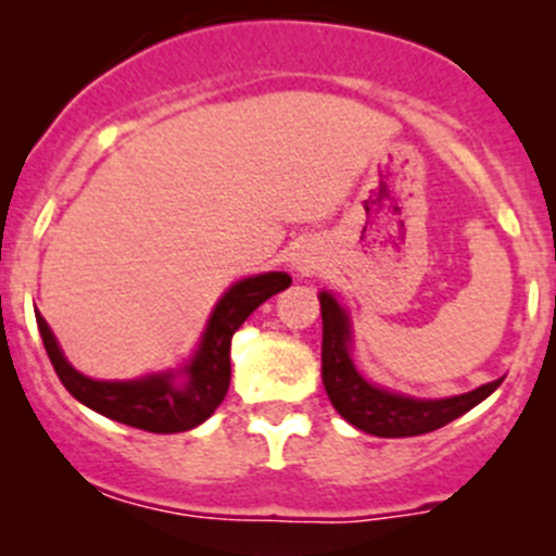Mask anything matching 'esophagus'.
<instances>
[{
    "instance_id": "obj_1",
    "label": "esophagus",
    "mask_w": 556,
    "mask_h": 556,
    "mask_svg": "<svg viewBox=\"0 0 556 556\" xmlns=\"http://www.w3.org/2000/svg\"><path fill=\"white\" fill-rule=\"evenodd\" d=\"M299 268H301V271H312V268H314V261H309V257H301V261H299Z\"/></svg>"
}]
</instances>
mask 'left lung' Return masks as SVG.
Returning a JSON list of instances; mask_svg holds the SVG:
<instances>
[{
  "instance_id": "left-lung-1",
  "label": "left lung",
  "mask_w": 556,
  "mask_h": 556,
  "mask_svg": "<svg viewBox=\"0 0 556 556\" xmlns=\"http://www.w3.org/2000/svg\"><path fill=\"white\" fill-rule=\"evenodd\" d=\"M319 309H323L325 392L336 412L363 433L379 435V439H406V435L430 433L479 406L503 382V379H495V382L481 384L463 395L439 397V401H422V397L390 392L384 387L366 382L352 363V323L339 301L323 290Z\"/></svg>"
}]
</instances>
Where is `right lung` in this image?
<instances>
[{
    "instance_id": "right-lung-1",
    "label": "right lung",
    "mask_w": 556,
    "mask_h": 556,
    "mask_svg": "<svg viewBox=\"0 0 556 556\" xmlns=\"http://www.w3.org/2000/svg\"><path fill=\"white\" fill-rule=\"evenodd\" d=\"M290 282L293 279L285 271L257 274V277L237 282L217 301L199 350L188 366L179 371L134 379V382H97L91 377H83L70 366L42 314H35L45 352L72 397L115 422L131 425L148 433H182L210 419L226 397L228 384H231V339L239 325L263 301L290 288Z\"/></svg>"
}]
</instances>
